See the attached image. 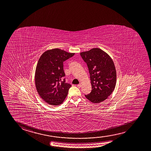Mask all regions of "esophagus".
Here are the masks:
<instances>
[{"instance_id":"esophagus-1","label":"esophagus","mask_w":151,"mask_h":151,"mask_svg":"<svg viewBox=\"0 0 151 151\" xmlns=\"http://www.w3.org/2000/svg\"><path fill=\"white\" fill-rule=\"evenodd\" d=\"M77 87H78V88H80V87H81V84H78V85H77Z\"/></svg>"}]
</instances>
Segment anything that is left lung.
<instances>
[{
  "mask_svg": "<svg viewBox=\"0 0 151 151\" xmlns=\"http://www.w3.org/2000/svg\"><path fill=\"white\" fill-rule=\"evenodd\" d=\"M80 55L87 65L91 85V92L85 96L93 103L102 102L110 96L115 87L116 72L114 62L106 52L98 48L82 52Z\"/></svg>",
  "mask_w": 151,
  "mask_h": 151,
  "instance_id": "left-lung-1",
  "label": "left lung"
}]
</instances>
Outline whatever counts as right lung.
<instances>
[{
	"label": "right lung",
	"instance_id": "right-lung-1",
	"mask_svg": "<svg viewBox=\"0 0 151 151\" xmlns=\"http://www.w3.org/2000/svg\"><path fill=\"white\" fill-rule=\"evenodd\" d=\"M75 53L54 48L45 52L40 56L35 71L37 92L45 101L51 105L62 104L67 96L70 84L65 83L63 62Z\"/></svg>",
	"mask_w": 151,
	"mask_h": 151
}]
</instances>
